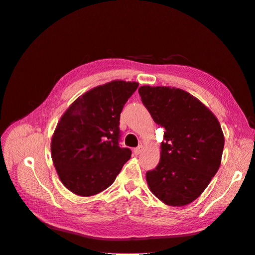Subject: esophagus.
<instances>
[{"label":"esophagus","mask_w":255,"mask_h":255,"mask_svg":"<svg viewBox=\"0 0 255 255\" xmlns=\"http://www.w3.org/2000/svg\"><path fill=\"white\" fill-rule=\"evenodd\" d=\"M141 152H142V146H138V147L133 148V154L134 155H139Z\"/></svg>","instance_id":"esophagus-1"}]
</instances>
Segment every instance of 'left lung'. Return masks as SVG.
I'll list each match as a JSON object with an SVG mask.
<instances>
[{"label":"left lung","instance_id":"1","mask_svg":"<svg viewBox=\"0 0 255 255\" xmlns=\"http://www.w3.org/2000/svg\"><path fill=\"white\" fill-rule=\"evenodd\" d=\"M139 95L154 122L165 128L159 164L146 172L149 190L168 206L191 204L220 168L224 148L220 123L180 88L141 86Z\"/></svg>","mask_w":255,"mask_h":255}]
</instances>
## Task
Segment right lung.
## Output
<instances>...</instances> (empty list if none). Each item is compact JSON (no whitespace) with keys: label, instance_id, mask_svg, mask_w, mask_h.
<instances>
[{"label":"right lung","instance_id":"right-lung-1","mask_svg":"<svg viewBox=\"0 0 255 255\" xmlns=\"http://www.w3.org/2000/svg\"><path fill=\"white\" fill-rule=\"evenodd\" d=\"M139 83L112 81L71 104L51 138V158L62 184L78 196H93L115 181L131 151L120 146L122 110Z\"/></svg>","mask_w":255,"mask_h":255}]
</instances>
